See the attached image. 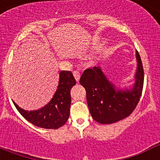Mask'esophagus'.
<instances>
[{"label": "esophagus", "mask_w": 160, "mask_h": 160, "mask_svg": "<svg viewBox=\"0 0 160 160\" xmlns=\"http://www.w3.org/2000/svg\"><path fill=\"white\" fill-rule=\"evenodd\" d=\"M73 77H74V78H75L76 81L78 82L79 78H80V73H79V72L78 71H73Z\"/></svg>", "instance_id": "esophagus-1"}]
</instances>
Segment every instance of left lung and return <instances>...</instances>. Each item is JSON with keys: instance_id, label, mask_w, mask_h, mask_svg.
<instances>
[{"instance_id": "left-lung-1", "label": "left lung", "mask_w": 160, "mask_h": 160, "mask_svg": "<svg viewBox=\"0 0 160 160\" xmlns=\"http://www.w3.org/2000/svg\"><path fill=\"white\" fill-rule=\"evenodd\" d=\"M135 82L130 88L118 89L102 70L100 66L87 69L80 84L87 91V101L92 118L102 124H111L129 116L135 110L143 87V67L138 51Z\"/></svg>"}]
</instances>
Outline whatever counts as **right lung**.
Instances as JSON below:
<instances>
[{
  "mask_svg": "<svg viewBox=\"0 0 160 160\" xmlns=\"http://www.w3.org/2000/svg\"><path fill=\"white\" fill-rule=\"evenodd\" d=\"M75 84L71 71L62 70L57 90L46 106L35 111H25L12 102L20 114L33 125L45 129H58L67 122L70 116V90Z\"/></svg>",
  "mask_w": 160,
  "mask_h": 160,
  "instance_id": "1",
  "label": "right lung"
}]
</instances>
